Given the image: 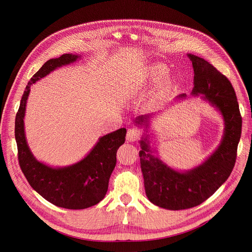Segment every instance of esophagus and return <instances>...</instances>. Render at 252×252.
<instances>
[{"instance_id":"34e87169","label":"esophagus","mask_w":252,"mask_h":252,"mask_svg":"<svg viewBox=\"0 0 252 252\" xmlns=\"http://www.w3.org/2000/svg\"><path fill=\"white\" fill-rule=\"evenodd\" d=\"M139 134H140V132H139V130L137 129V128H129L128 130H127V133H126V140L127 141H136L138 138H139Z\"/></svg>"}]
</instances>
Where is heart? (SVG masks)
Masks as SVG:
<instances>
[{"instance_id":"heart-1","label":"heart","mask_w":252,"mask_h":252,"mask_svg":"<svg viewBox=\"0 0 252 252\" xmlns=\"http://www.w3.org/2000/svg\"><path fill=\"white\" fill-rule=\"evenodd\" d=\"M167 67L162 63H153L147 66L142 73V83L156 84L161 81L167 75Z\"/></svg>"}]
</instances>
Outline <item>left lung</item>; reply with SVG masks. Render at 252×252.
<instances>
[{"label": "left lung", "mask_w": 252, "mask_h": 252, "mask_svg": "<svg viewBox=\"0 0 252 252\" xmlns=\"http://www.w3.org/2000/svg\"><path fill=\"white\" fill-rule=\"evenodd\" d=\"M188 57L192 63L194 73L191 95H200L223 119V135L217 150L191 169H174L155 156L156 150L151 146V135L148 133L152 115L138 116L134 120L137 126L145 128L139 140V158L147 196L154 204L169 210L196 206L226 182L235 163L241 135L242 120L230 82L202 58L192 54H188ZM186 97L187 94H182L175 100Z\"/></svg>", "instance_id": "8db88e82"}]
</instances>
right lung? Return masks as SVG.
I'll list each match as a JSON object with an SVG mask.
<instances>
[{
	"label": "right lung",
	"mask_w": 252,
	"mask_h": 252,
	"mask_svg": "<svg viewBox=\"0 0 252 252\" xmlns=\"http://www.w3.org/2000/svg\"><path fill=\"white\" fill-rule=\"evenodd\" d=\"M79 59L80 55L64 54L46 62L26 87L15 123L19 163L30 186L49 202L67 209L88 208L102 200L117 163V152L125 143L126 134L123 127L100 136L83 159L63 167L48 165L33 157L28 146L24 124L31 86Z\"/></svg>",
	"instance_id": "1"
}]
</instances>
